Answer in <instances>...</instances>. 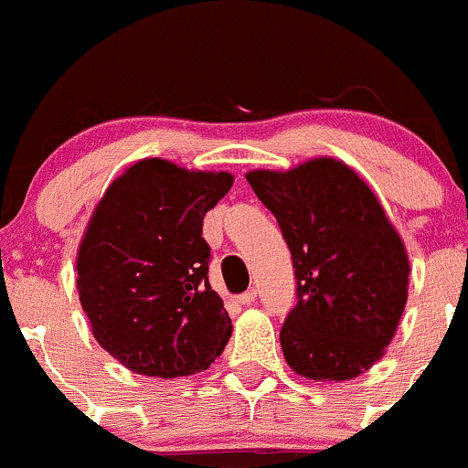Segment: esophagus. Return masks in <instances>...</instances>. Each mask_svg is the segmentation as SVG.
Masks as SVG:
<instances>
[{"label":"esophagus","instance_id":"esophagus-1","mask_svg":"<svg viewBox=\"0 0 468 468\" xmlns=\"http://www.w3.org/2000/svg\"><path fill=\"white\" fill-rule=\"evenodd\" d=\"M236 300H239V304H252L254 300H257V291H254V289L245 291V293H240Z\"/></svg>","mask_w":468,"mask_h":468}]
</instances>
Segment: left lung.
<instances>
[{"instance_id":"1","label":"left lung","mask_w":468,"mask_h":468,"mask_svg":"<svg viewBox=\"0 0 468 468\" xmlns=\"http://www.w3.org/2000/svg\"><path fill=\"white\" fill-rule=\"evenodd\" d=\"M245 177L293 259L298 303L280 332L286 364L321 382L368 371L396 335L410 284L405 245L378 197L332 156Z\"/></svg>"}]
</instances>
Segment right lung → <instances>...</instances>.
I'll return each instance as SVG.
<instances>
[{
    "instance_id": "right-lung-1",
    "label": "right lung",
    "mask_w": 468,
    "mask_h": 468,
    "mask_svg": "<svg viewBox=\"0 0 468 468\" xmlns=\"http://www.w3.org/2000/svg\"><path fill=\"white\" fill-rule=\"evenodd\" d=\"M232 184L229 173L143 159L95 207L77 254L79 300L97 344L129 371L193 376L228 346L202 220Z\"/></svg>"
}]
</instances>
